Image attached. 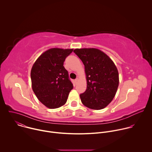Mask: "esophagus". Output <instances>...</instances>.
I'll list each match as a JSON object with an SVG mask.
<instances>
[{
  "instance_id": "34e87169",
  "label": "esophagus",
  "mask_w": 152,
  "mask_h": 152,
  "mask_svg": "<svg viewBox=\"0 0 152 152\" xmlns=\"http://www.w3.org/2000/svg\"><path fill=\"white\" fill-rule=\"evenodd\" d=\"M77 81H78V78H77H77H76V79H75V82H77Z\"/></svg>"
}]
</instances>
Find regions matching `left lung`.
Here are the masks:
<instances>
[{
    "mask_svg": "<svg viewBox=\"0 0 152 152\" xmlns=\"http://www.w3.org/2000/svg\"><path fill=\"white\" fill-rule=\"evenodd\" d=\"M85 66L86 91L80 94L82 104L94 110H102L113 100L119 84L117 68L105 53L96 48L73 51Z\"/></svg>",
    "mask_w": 152,
    "mask_h": 152,
    "instance_id": "8db88e82",
    "label": "left lung"
}]
</instances>
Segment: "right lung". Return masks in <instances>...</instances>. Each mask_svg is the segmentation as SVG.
<instances>
[{
  "label": "right lung",
  "mask_w": 152,
  "mask_h": 152,
  "mask_svg": "<svg viewBox=\"0 0 152 152\" xmlns=\"http://www.w3.org/2000/svg\"><path fill=\"white\" fill-rule=\"evenodd\" d=\"M73 49L51 48L43 52L33 64L32 88L37 99L50 109L66 104L73 86L63 66Z\"/></svg>",
  "instance_id": "1"
}]
</instances>
